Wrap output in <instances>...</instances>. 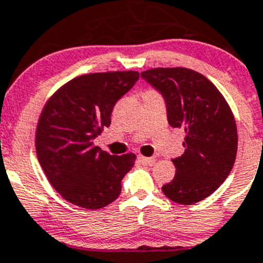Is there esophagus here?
Returning a JSON list of instances; mask_svg holds the SVG:
<instances>
[{
  "label": "esophagus",
  "instance_id": "34e87169",
  "mask_svg": "<svg viewBox=\"0 0 263 263\" xmlns=\"http://www.w3.org/2000/svg\"><path fill=\"white\" fill-rule=\"evenodd\" d=\"M138 160H139L140 163H143V165H145V166L153 165V163L156 162V160L153 157H144V156H139V157H138Z\"/></svg>",
  "mask_w": 263,
  "mask_h": 263
}]
</instances>
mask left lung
Here are the masks:
<instances>
[{"label": "left lung", "instance_id": "obj_1", "mask_svg": "<svg viewBox=\"0 0 263 263\" xmlns=\"http://www.w3.org/2000/svg\"><path fill=\"white\" fill-rule=\"evenodd\" d=\"M140 77L162 95L170 126L185 132V151L173 158L176 173L162 186L163 194L176 203H197L219 188L235 162L233 112L219 89L194 70L157 67Z\"/></svg>", "mask_w": 263, "mask_h": 263}]
</instances>
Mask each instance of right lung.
<instances>
[{"instance_id":"1","label":"right lung","mask_w":263,"mask_h":263,"mask_svg":"<svg viewBox=\"0 0 263 263\" xmlns=\"http://www.w3.org/2000/svg\"><path fill=\"white\" fill-rule=\"evenodd\" d=\"M138 79V71L80 75L44 105L35 132L37 157L49 183L70 203L98 210L120 194L135 155H110L93 140L110 126L114 106Z\"/></svg>"}]
</instances>
